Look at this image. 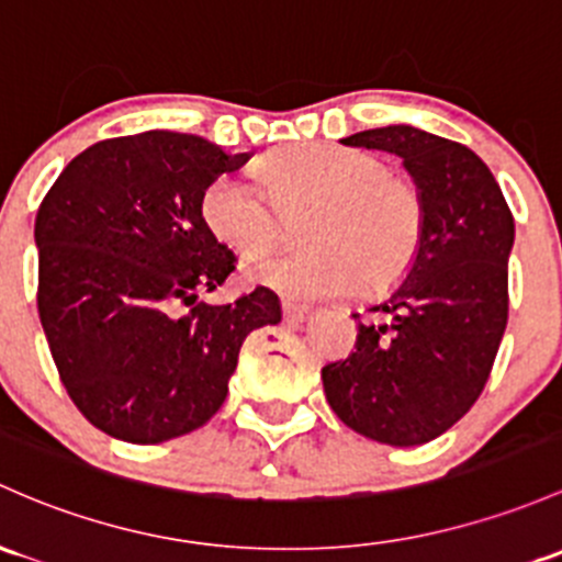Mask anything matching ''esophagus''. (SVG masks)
<instances>
[{"label":"esophagus","instance_id":"obj_1","mask_svg":"<svg viewBox=\"0 0 562 562\" xmlns=\"http://www.w3.org/2000/svg\"><path fill=\"white\" fill-rule=\"evenodd\" d=\"M310 315L312 306L296 304V301H285V304H282V317H285L288 323H304Z\"/></svg>","mask_w":562,"mask_h":562}]
</instances>
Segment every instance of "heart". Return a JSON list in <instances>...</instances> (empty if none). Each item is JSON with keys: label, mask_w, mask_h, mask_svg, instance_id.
<instances>
[{"label": "heart", "mask_w": 562, "mask_h": 562, "mask_svg": "<svg viewBox=\"0 0 562 562\" xmlns=\"http://www.w3.org/2000/svg\"><path fill=\"white\" fill-rule=\"evenodd\" d=\"M247 175H221L206 186L202 217L241 258L280 245L288 221L304 245L245 266V277L291 299L350 291L376 293L415 261L423 199L382 158L336 142H296L266 153Z\"/></svg>", "instance_id": "b5f03b06"}]
</instances>
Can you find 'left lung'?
Segmentation results:
<instances>
[{"instance_id":"obj_1","label":"left lung","mask_w":562,"mask_h":562,"mask_svg":"<svg viewBox=\"0 0 562 562\" xmlns=\"http://www.w3.org/2000/svg\"><path fill=\"white\" fill-rule=\"evenodd\" d=\"M341 145L404 161L423 199V236L404 280L369 321L356 352L323 366L330 409L347 428L415 447L474 406L509 317L515 217L487 164L460 142L423 128L382 126Z\"/></svg>"}]
</instances>
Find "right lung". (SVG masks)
Here are the masks:
<instances>
[{"mask_svg": "<svg viewBox=\"0 0 562 562\" xmlns=\"http://www.w3.org/2000/svg\"><path fill=\"white\" fill-rule=\"evenodd\" d=\"M247 161L153 128L82 150L40 204V323L69 398L112 439L158 445L202 428L245 336L282 321L269 288L199 301L236 263L206 228L202 196Z\"/></svg>", "mask_w": 562, "mask_h": 562, "instance_id": "add662e5", "label": "right lung"}]
</instances>
